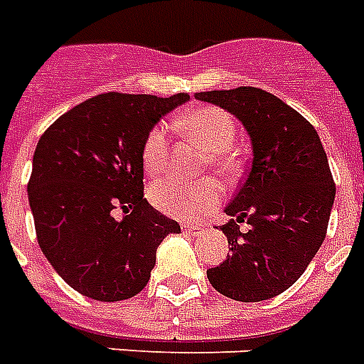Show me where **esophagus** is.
<instances>
[{
	"mask_svg": "<svg viewBox=\"0 0 364 364\" xmlns=\"http://www.w3.org/2000/svg\"><path fill=\"white\" fill-rule=\"evenodd\" d=\"M183 232L191 234V236H198V234L204 232V227H202V225H185V227H183Z\"/></svg>",
	"mask_w": 364,
	"mask_h": 364,
	"instance_id": "34e87169",
	"label": "esophagus"
}]
</instances>
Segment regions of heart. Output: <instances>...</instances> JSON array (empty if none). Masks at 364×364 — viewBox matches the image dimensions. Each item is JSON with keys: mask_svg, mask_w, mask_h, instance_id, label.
<instances>
[{"mask_svg": "<svg viewBox=\"0 0 364 364\" xmlns=\"http://www.w3.org/2000/svg\"><path fill=\"white\" fill-rule=\"evenodd\" d=\"M181 134L205 151L204 166L219 176H232L238 166L232 143L236 124L227 111L213 105L187 111L177 119ZM168 162V136L162 126H153L141 145V164L147 176H160ZM149 200L156 210L177 219H198L213 210L223 200L219 183L205 179L198 183H181L177 179H160L149 188Z\"/></svg>", "mask_w": 364, "mask_h": 364, "instance_id": "heart-1", "label": "heart"}]
</instances>
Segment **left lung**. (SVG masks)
Segmentation results:
<instances>
[{
	"label": "left lung",
	"instance_id": "obj_1",
	"mask_svg": "<svg viewBox=\"0 0 364 364\" xmlns=\"http://www.w3.org/2000/svg\"><path fill=\"white\" fill-rule=\"evenodd\" d=\"M196 98L230 111L251 136V166L227 205L221 230L227 260L208 279L228 299L260 302L299 279L327 236L334 204L333 173L316 128L262 88L198 92ZM250 225L247 233L239 223Z\"/></svg>",
	"mask_w": 364,
	"mask_h": 364
}]
</instances>
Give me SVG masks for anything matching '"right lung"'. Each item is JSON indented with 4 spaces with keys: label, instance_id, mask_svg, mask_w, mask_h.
Returning a JSON list of instances; mask_svg holds the SVG:
<instances>
[{
    "label": "right lung",
    "instance_id": "add662e5",
    "mask_svg": "<svg viewBox=\"0 0 364 364\" xmlns=\"http://www.w3.org/2000/svg\"><path fill=\"white\" fill-rule=\"evenodd\" d=\"M187 100L98 94L58 117L37 143L28 181L37 242L77 293L102 302L136 296L160 242L181 232L143 198L141 145ZM115 209L129 215L117 222Z\"/></svg>",
    "mask_w": 364,
    "mask_h": 364
}]
</instances>
